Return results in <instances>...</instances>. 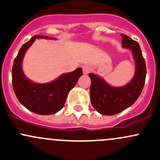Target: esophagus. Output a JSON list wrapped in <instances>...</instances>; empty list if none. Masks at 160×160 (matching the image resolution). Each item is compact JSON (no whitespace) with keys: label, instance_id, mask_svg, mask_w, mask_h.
<instances>
[{"label":"esophagus","instance_id":"34e87169","mask_svg":"<svg viewBox=\"0 0 160 160\" xmlns=\"http://www.w3.org/2000/svg\"><path fill=\"white\" fill-rule=\"evenodd\" d=\"M82 68H83V72L84 74H87V73H89L90 72V67L87 66V65H83Z\"/></svg>","mask_w":160,"mask_h":160}]
</instances>
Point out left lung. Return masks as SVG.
Instances as JSON below:
<instances>
[{"mask_svg":"<svg viewBox=\"0 0 160 160\" xmlns=\"http://www.w3.org/2000/svg\"><path fill=\"white\" fill-rule=\"evenodd\" d=\"M121 36L122 48L132 51L136 63L135 74L128 84L115 87L109 85L101 77L89 73L91 80V103L94 109L102 115H115L132 106L137 101L145 84L147 67L140 47L127 35L121 34Z\"/></svg>","mask_w":160,"mask_h":160,"instance_id":"8db88e82","label":"left lung"}]
</instances>
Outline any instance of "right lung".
<instances>
[{
  "label": "right lung",
  "instance_id": "right-lung-1",
  "mask_svg": "<svg viewBox=\"0 0 160 160\" xmlns=\"http://www.w3.org/2000/svg\"><path fill=\"white\" fill-rule=\"evenodd\" d=\"M36 38L55 39L36 35L21 47L12 67L13 89L18 100L28 110L40 115H50L63 108L69 92L83 74V70L79 67L74 71L63 73L50 83L32 82L24 75L21 64L25 53Z\"/></svg>",
  "mask_w": 160,
  "mask_h": 160
}]
</instances>
